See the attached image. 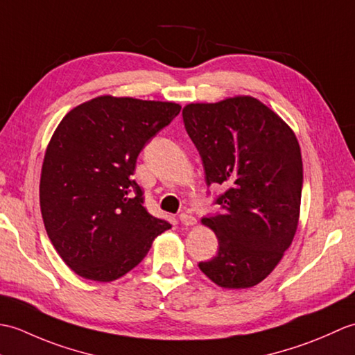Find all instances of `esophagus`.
<instances>
[{
  "mask_svg": "<svg viewBox=\"0 0 355 355\" xmlns=\"http://www.w3.org/2000/svg\"><path fill=\"white\" fill-rule=\"evenodd\" d=\"M180 221L184 225V227H191V225L197 224V220H195V216H192L191 214H182L180 215Z\"/></svg>",
  "mask_w": 355,
  "mask_h": 355,
  "instance_id": "obj_1",
  "label": "esophagus"
}]
</instances>
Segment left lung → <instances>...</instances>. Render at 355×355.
<instances>
[{
  "label": "left lung",
  "mask_w": 355,
  "mask_h": 355,
  "mask_svg": "<svg viewBox=\"0 0 355 355\" xmlns=\"http://www.w3.org/2000/svg\"><path fill=\"white\" fill-rule=\"evenodd\" d=\"M183 122L197 146L206 183L223 184L221 212L202 218L218 254L198 267L223 288H250L284 258L296 235L304 168L296 134L252 96L189 103Z\"/></svg>",
  "instance_id": "8db88e82"
}]
</instances>
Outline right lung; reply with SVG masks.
<instances>
[{
    "label": "right lung",
    "instance_id": "obj_1",
    "mask_svg": "<svg viewBox=\"0 0 355 355\" xmlns=\"http://www.w3.org/2000/svg\"><path fill=\"white\" fill-rule=\"evenodd\" d=\"M180 110L175 102L105 94L67 112L53 132L41 169V214L53 247L80 277L116 281L171 229L148 214L132 173L146 141Z\"/></svg>",
    "mask_w": 355,
    "mask_h": 355
}]
</instances>
